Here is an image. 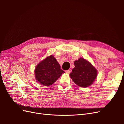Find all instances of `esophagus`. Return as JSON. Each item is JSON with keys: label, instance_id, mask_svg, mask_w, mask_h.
<instances>
[{"label": "esophagus", "instance_id": "1", "mask_svg": "<svg viewBox=\"0 0 124 124\" xmlns=\"http://www.w3.org/2000/svg\"><path fill=\"white\" fill-rule=\"evenodd\" d=\"M66 72L67 73H70V71L69 70H66Z\"/></svg>", "mask_w": 124, "mask_h": 124}]
</instances>
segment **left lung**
<instances>
[{
  "mask_svg": "<svg viewBox=\"0 0 124 124\" xmlns=\"http://www.w3.org/2000/svg\"><path fill=\"white\" fill-rule=\"evenodd\" d=\"M74 68L70 77L73 81L81 87L92 85L97 76V70L91 62L83 58H80L74 62Z\"/></svg>",
  "mask_w": 124,
  "mask_h": 124,
  "instance_id": "left-lung-1",
  "label": "left lung"
}]
</instances>
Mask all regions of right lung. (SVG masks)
I'll return each mask as SVG.
<instances>
[{"label":"right lung","instance_id":"add662e5","mask_svg":"<svg viewBox=\"0 0 124 124\" xmlns=\"http://www.w3.org/2000/svg\"><path fill=\"white\" fill-rule=\"evenodd\" d=\"M65 73L53 55L48 56L36 67L35 78L40 84L48 86L53 84Z\"/></svg>","mask_w":124,"mask_h":124}]
</instances>
